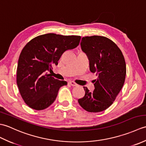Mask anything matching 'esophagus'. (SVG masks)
Returning <instances> with one entry per match:
<instances>
[{"instance_id":"34e87169","label":"esophagus","mask_w":146,"mask_h":146,"mask_svg":"<svg viewBox=\"0 0 146 146\" xmlns=\"http://www.w3.org/2000/svg\"><path fill=\"white\" fill-rule=\"evenodd\" d=\"M69 84L70 85H71V86H77V84L76 83H75L74 82H69Z\"/></svg>"}]
</instances>
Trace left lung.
I'll return each instance as SVG.
<instances>
[{"label": "left lung", "mask_w": 146, "mask_h": 146, "mask_svg": "<svg viewBox=\"0 0 146 146\" xmlns=\"http://www.w3.org/2000/svg\"><path fill=\"white\" fill-rule=\"evenodd\" d=\"M80 44L88 58L90 70L98 77L92 92L83 87L85 94L78 103L89 112H100L113 103L122 88L126 75L125 59L115 43L106 37H83Z\"/></svg>", "instance_id": "8db88e82"}]
</instances>
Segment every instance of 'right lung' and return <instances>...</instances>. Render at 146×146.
<instances>
[{"instance_id": "add662e5", "label": "right lung", "mask_w": 146, "mask_h": 146, "mask_svg": "<svg viewBox=\"0 0 146 146\" xmlns=\"http://www.w3.org/2000/svg\"><path fill=\"white\" fill-rule=\"evenodd\" d=\"M81 36L53 33L31 40L22 50L17 68V85L22 98L30 108L42 110L53 103L61 86L67 82L47 73L58 65L65 51L78 46Z\"/></svg>"}]
</instances>
